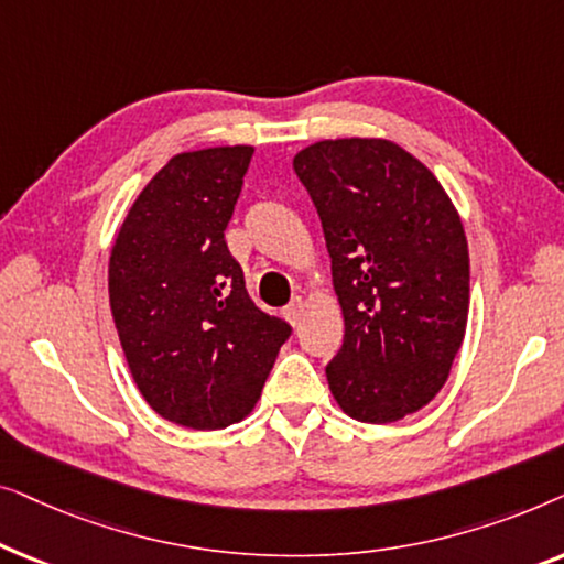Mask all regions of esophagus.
<instances>
[{"mask_svg": "<svg viewBox=\"0 0 564 564\" xmlns=\"http://www.w3.org/2000/svg\"><path fill=\"white\" fill-rule=\"evenodd\" d=\"M284 318H288L292 326H300V323H303V318H305V303L303 300H292V303L288 305V311H284Z\"/></svg>", "mask_w": 564, "mask_h": 564, "instance_id": "obj_1", "label": "esophagus"}]
</instances>
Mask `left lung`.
Listing matches in <instances>:
<instances>
[{
  "instance_id": "1",
  "label": "left lung",
  "mask_w": 564,
  "mask_h": 564,
  "mask_svg": "<svg viewBox=\"0 0 564 564\" xmlns=\"http://www.w3.org/2000/svg\"><path fill=\"white\" fill-rule=\"evenodd\" d=\"M292 166L318 210L344 315L328 388L351 419L395 423L436 398L465 341V226L431 169L388 138L318 141Z\"/></svg>"
}]
</instances>
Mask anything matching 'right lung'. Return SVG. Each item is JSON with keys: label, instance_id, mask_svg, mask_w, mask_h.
Instances as JSON below:
<instances>
[{"label": "right lung", "instance_id": "obj_1", "mask_svg": "<svg viewBox=\"0 0 564 564\" xmlns=\"http://www.w3.org/2000/svg\"><path fill=\"white\" fill-rule=\"evenodd\" d=\"M253 145L176 153L110 251V311L130 375L161 419L215 431L261 398L290 326L253 305L226 246Z\"/></svg>", "mask_w": 564, "mask_h": 564}]
</instances>
